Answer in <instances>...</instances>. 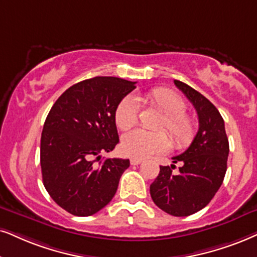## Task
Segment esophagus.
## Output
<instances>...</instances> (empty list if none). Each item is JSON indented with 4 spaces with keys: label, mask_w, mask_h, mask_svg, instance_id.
<instances>
[{
    "label": "esophagus",
    "mask_w": 257,
    "mask_h": 257,
    "mask_svg": "<svg viewBox=\"0 0 257 257\" xmlns=\"http://www.w3.org/2000/svg\"><path fill=\"white\" fill-rule=\"evenodd\" d=\"M141 162H144V160L140 158H131V164L132 165H140Z\"/></svg>",
    "instance_id": "34e87169"
}]
</instances>
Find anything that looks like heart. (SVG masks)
Returning a JSON list of instances; mask_svg holds the SVG:
<instances>
[{"instance_id":"obj_1","label":"heart","mask_w":257,"mask_h":257,"mask_svg":"<svg viewBox=\"0 0 257 257\" xmlns=\"http://www.w3.org/2000/svg\"><path fill=\"white\" fill-rule=\"evenodd\" d=\"M146 99L162 113L159 129H166L175 147H186L196 135V122L188 116L186 103L173 91L158 87L148 91ZM139 104L135 97L125 96L115 110L116 125L122 131H128L138 122ZM170 146V140L164 132H147L138 129L123 136L122 151L133 158H147L149 155L165 152Z\"/></svg>"}]
</instances>
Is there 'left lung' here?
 <instances>
[{
	"instance_id": "8db88e82",
	"label": "left lung",
	"mask_w": 257,
	"mask_h": 257,
	"mask_svg": "<svg viewBox=\"0 0 257 257\" xmlns=\"http://www.w3.org/2000/svg\"><path fill=\"white\" fill-rule=\"evenodd\" d=\"M174 84L193 104L199 129L190 147L172 158L173 164H181L178 173H173L174 165L160 166L151 185V196L165 212L186 217L205 207L219 190L226 172L229 140L216 106L187 84L180 80Z\"/></svg>"
}]
</instances>
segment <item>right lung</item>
<instances>
[{
    "instance_id": "add662e5",
    "label": "right lung",
    "mask_w": 257,
    "mask_h": 257,
    "mask_svg": "<svg viewBox=\"0 0 257 257\" xmlns=\"http://www.w3.org/2000/svg\"><path fill=\"white\" fill-rule=\"evenodd\" d=\"M135 82L95 77L69 87L48 112L41 134L44 186L74 216L95 215L117 191L128 159L100 160L118 144L115 110Z\"/></svg>"
}]
</instances>
